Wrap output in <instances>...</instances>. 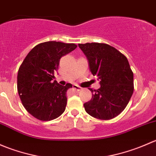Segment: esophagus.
Returning a JSON list of instances; mask_svg holds the SVG:
<instances>
[{
    "mask_svg": "<svg viewBox=\"0 0 156 156\" xmlns=\"http://www.w3.org/2000/svg\"><path fill=\"white\" fill-rule=\"evenodd\" d=\"M73 88L75 90H77V91H79V90H81V89H82V88H81V87H79V86L76 85V84H74Z\"/></svg>",
    "mask_w": 156,
    "mask_h": 156,
    "instance_id": "esophagus-1",
    "label": "esophagus"
}]
</instances>
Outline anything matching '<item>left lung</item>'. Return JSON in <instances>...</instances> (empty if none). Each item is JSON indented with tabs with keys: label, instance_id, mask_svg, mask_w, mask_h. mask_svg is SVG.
<instances>
[{
	"label": "left lung",
	"instance_id": "obj_1",
	"mask_svg": "<svg viewBox=\"0 0 156 156\" xmlns=\"http://www.w3.org/2000/svg\"><path fill=\"white\" fill-rule=\"evenodd\" d=\"M78 47L87 57L90 71L98 77L100 84L91 100L84 104V109L101 120L116 117L126 107L133 92V74L128 60L106 44H79Z\"/></svg>",
	"mask_w": 156,
	"mask_h": 156
}]
</instances>
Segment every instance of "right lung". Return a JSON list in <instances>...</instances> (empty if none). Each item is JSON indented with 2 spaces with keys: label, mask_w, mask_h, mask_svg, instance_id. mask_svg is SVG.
<instances>
[{
  "label": "right lung",
  "mask_w": 156,
  "mask_h": 156,
  "mask_svg": "<svg viewBox=\"0 0 156 156\" xmlns=\"http://www.w3.org/2000/svg\"><path fill=\"white\" fill-rule=\"evenodd\" d=\"M76 48L75 44L44 42L36 45L20 66L17 75L19 95L25 108L37 119L53 120L65 111L66 91L72 85H60L53 79L61 57Z\"/></svg>",
  "instance_id": "1"
}]
</instances>
